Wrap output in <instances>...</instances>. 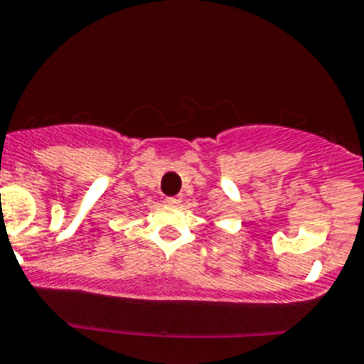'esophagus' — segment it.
<instances>
[{"label": "esophagus", "mask_w": 364, "mask_h": 364, "mask_svg": "<svg viewBox=\"0 0 364 364\" xmlns=\"http://www.w3.org/2000/svg\"><path fill=\"white\" fill-rule=\"evenodd\" d=\"M165 203H167V204H172V205H179V204H181V197H179V196L167 197V199H165Z\"/></svg>", "instance_id": "34e87169"}]
</instances>
